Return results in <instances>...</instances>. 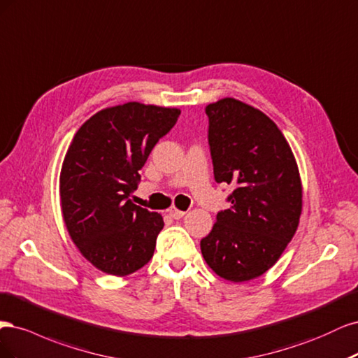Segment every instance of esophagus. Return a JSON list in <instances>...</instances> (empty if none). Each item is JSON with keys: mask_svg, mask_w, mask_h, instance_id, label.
Segmentation results:
<instances>
[{"mask_svg": "<svg viewBox=\"0 0 358 358\" xmlns=\"http://www.w3.org/2000/svg\"><path fill=\"white\" fill-rule=\"evenodd\" d=\"M168 214H169L172 218H176V220H178V218L186 215V211H181V210L176 208V206H171V208L168 210Z\"/></svg>", "mask_w": 358, "mask_h": 358, "instance_id": "1", "label": "esophagus"}]
</instances>
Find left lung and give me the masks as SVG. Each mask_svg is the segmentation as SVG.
Wrapping results in <instances>:
<instances>
[{
    "instance_id": "obj_1",
    "label": "left lung",
    "mask_w": 358,
    "mask_h": 358,
    "mask_svg": "<svg viewBox=\"0 0 358 358\" xmlns=\"http://www.w3.org/2000/svg\"><path fill=\"white\" fill-rule=\"evenodd\" d=\"M217 182L232 184V206L201 241L206 264L245 282L278 262L302 214V180L285 136L264 113L235 98L205 107Z\"/></svg>"
}]
</instances>
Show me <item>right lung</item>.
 Masks as SVG:
<instances>
[{"mask_svg":"<svg viewBox=\"0 0 358 358\" xmlns=\"http://www.w3.org/2000/svg\"><path fill=\"white\" fill-rule=\"evenodd\" d=\"M178 108L126 102L107 107L76 132L59 176L62 217L82 256L102 272L126 276L153 257L164 218L129 196Z\"/></svg>","mask_w":358,"mask_h":358,"instance_id":"add662e5","label":"right lung"}]
</instances>
